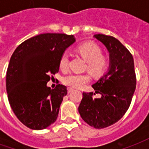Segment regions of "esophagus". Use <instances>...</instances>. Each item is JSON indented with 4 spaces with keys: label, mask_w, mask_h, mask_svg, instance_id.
Here are the masks:
<instances>
[{
    "label": "esophagus",
    "mask_w": 149,
    "mask_h": 149,
    "mask_svg": "<svg viewBox=\"0 0 149 149\" xmlns=\"http://www.w3.org/2000/svg\"><path fill=\"white\" fill-rule=\"evenodd\" d=\"M67 90H68V93H72V92L74 90V89H73V88H67Z\"/></svg>",
    "instance_id": "1"
}]
</instances>
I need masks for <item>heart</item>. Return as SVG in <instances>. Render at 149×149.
Returning <instances> with one entry per match:
<instances>
[{"instance_id": "b5f03b06", "label": "heart", "mask_w": 149, "mask_h": 149, "mask_svg": "<svg viewBox=\"0 0 149 149\" xmlns=\"http://www.w3.org/2000/svg\"><path fill=\"white\" fill-rule=\"evenodd\" d=\"M78 53L87 61L88 70L92 74L98 76L106 70L109 61L105 56L102 55V50L100 46L94 42H85L81 44L77 49ZM69 59L67 53L61 56L59 61V67L62 71H66L68 68ZM90 81V77L85 73H70L63 78V83L73 88L84 87Z\"/></svg>"}]
</instances>
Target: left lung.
I'll list each match as a JSON object with an SVG mask.
<instances>
[{"label": "left lung", "mask_w": 149, "mask_h": 149, "mask_svg": "<svg viewBox=\"0 0 149 149\" xmlns=\"http://www.w3.org/2000/svg\"><path fill=\"white\" fill-rule=\"evenodd\" d=\"M94 37L105 45L109 52V71L93 84L100 98H93V93H83L78 108L84 121L95 128L112 125L125 115L134 94L136 77L131 52L112 36L96 34Z\"/></svg>", "instance_id": "obj_1"}]
</instances>
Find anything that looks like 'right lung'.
Returning <instances> with one entry per match:
<instances>
[{"label":"right lung","instance_id":"1","mask_svg":"<svg viewBox=\"0 0 149 149\" xmlns=\"http://www.w3.org/2000/svg\"><path fill=\"white\" fill-rule=\"evenodd\" d=\"M73 35L43 33L24 40L13 53L6 72V91L18 120L34 130L56 121L67 88L47 82L58 72L65 50L75 42Z\"/></svg>","mask_w":149,"mask_h":149}]
</instances>
